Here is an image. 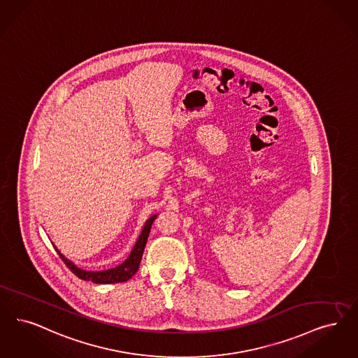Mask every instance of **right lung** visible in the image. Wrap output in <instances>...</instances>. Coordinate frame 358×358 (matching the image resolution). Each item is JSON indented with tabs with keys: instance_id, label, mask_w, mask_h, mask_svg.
Returning <instances> with one entry per match:
<instances>
[{
	"instance_id": "obj_1",
	"label": "right lung",
	"mask_w": 358,
	"mask_h": 358,
	"mask_svg": "<svg viewBox=\"0 0 358 358\" xmlns=\"http://www.w3.org/2000/svg\"><path fill=\"white\" fill-rule=\"evenodd\" d=\"M157 215H152L146 220L145 225H143V231L138 237V240L134 243L129 257L120 265H117L115 268H110V269H106V271H99V272H93V271H84L81 268H78L77 265H74L71 259L65 257L59 250L57 249V246H55V249L57 250L59 257L62 258V261L65 262V265L74 273L78 278L84 280V281H92L94 284H115V282H125L130 280L137 271H138V266H140V262H141V258H143V249H145V245L148 241V237H149V233H150V228L153 225V221L156 220Z\"/></svg>"
}]
</instances>
